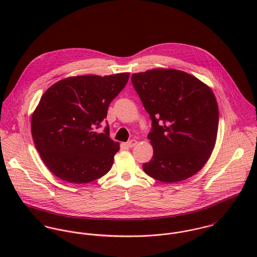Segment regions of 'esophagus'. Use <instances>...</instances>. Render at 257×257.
Wrapping results in <instances>:
<instances>
[{
    "mask_svg": "<svg viewBox=\"0 0 257 257\" xmlns=\"http://www.w3.org/2000/svg\"><path fill=\"white\" fill-rule=\"evenodd\" d=\"M136 145H137V141H136V140H131V141L126 143V146H127L128 148H133V147H135Z\"/></svg>",
    "mask_w": 257,
    "mask_h": 257,
    "instance_id": "34e87169",
    "label": "esophagus"
}]
</instances>
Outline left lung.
<instances>
[{
  "instance_id": "left-lung-1",
  "label": "left lung",
  "mask_w": 257,
  "mask_h": 257,
  "mask_svg": "<svg viewBox=\"0 0 257 257\" xmlns=\"http://www.w3.org/2000/svg\"><path fill=\"white\" fill-rule=\"evenodd\" d=\"M131 80L152 119L148 138L154 155L143 170L166 183L191 177L216 144L219 108L214 92L194 76L174 69L148 70Z\"/></svg>"
}]
</instances>
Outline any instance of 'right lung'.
Masks as SVG:
<instances>
[{
    "label": "right lung",
    "instance_id": "obj_1",
    "mask_svg": "<svg viewBox=\"0 0 257 257\" xmlns=\"http://www.w3.org/2000/svg\"><path fill=\"white\" fill-rule=\"evenodd\" d=\"M129 75L69 77L43 93L31 116V135L41 160L57 177L83 184L110 171L119 143L109 138L108 125L103 133L96 129Z\"/></svg>",
    "mask_w": 257,
    "mask_h": 257
}]
</instances>
